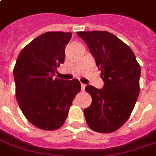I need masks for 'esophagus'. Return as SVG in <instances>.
Returning <instances> with one entry per match:
<instances>
[{"mask_svg": "<svg viewBox=\"0 0 156 156\" xmlns=\"http://www.w3.org/2000/svg\"><path fill=\"white\" fill-rule=\"evenodd\" d=\"M85 87H86V85L83 83H81V88H82V91H84L85 89Z\"/></svg>", "mask_w": 156, "mask_h": 156, "instance_id": "1", "label": "esophagus"}]
</instances>
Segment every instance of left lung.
<instances>
[{"mask_svg":"<svg viewBox=\"0 0 156 156\" xmlns=\"http://www.w3.org/2000/svg\"><path fill=\"white\" fill-rule=\"evenodd\" d=\"M104 81L102 89L87 85L92 104L84 109L87 125L101 133H111L128 120L140 93V66L131 48L107 31H80Z\"/></svg>","mask_w":156,"mask_h":156,"instance_id":"1","label":"left lung"}]
</instances>
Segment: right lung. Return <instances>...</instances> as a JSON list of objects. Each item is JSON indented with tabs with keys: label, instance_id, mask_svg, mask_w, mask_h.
Returning <instances> with one entry per match:
<instances>
[{
	"label": "right lung",
	"instance_id": "add662e5",
	"mask_svg": "<svg viewBox=\"0 0 156 156\" xmlns=\"http://www.w3.org/2000/svg\"><path fill=\"white\" fill-rule=\"evenodd\" d=\"M71 32H46L20 51L14 67L16 97L20 110L34 126L54 131L66 120L75 96L81 90L78 79L55 78L63 63Z\"/></svg>",
	"mask_w": 156,
	"mask_h": 156
}]
</instances>
